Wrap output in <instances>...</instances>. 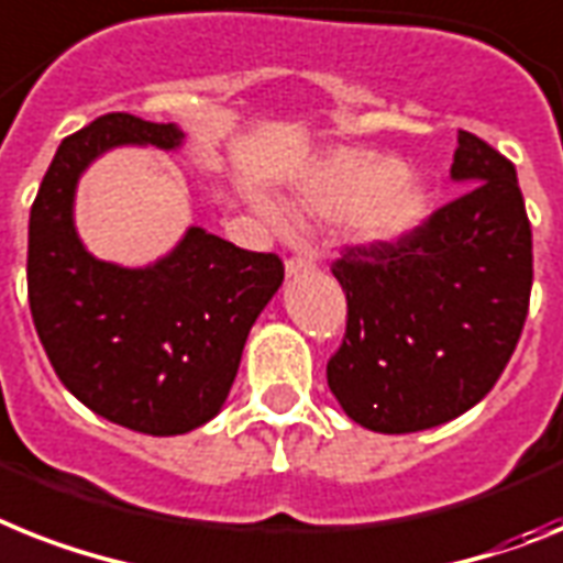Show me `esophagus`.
I'll use <instances>...</instances> for the list:
<instances>
[{
  "label": "esophagus",
  "mask_w": 563,
  "mask_h": 563,
  "mask_svg": "<svg viewBox=\"0 0 563 563\" xmlns=\"http://www.w3.org/2000/svg\"><path fill=\"white\" fill-rule=\"evenodd\" d=\"M313 267H316V264H313V258H310V255H290V258H287V264H285L287 276H301V273H310Z\"/></svg>",
  "instance_id": "esophagus-1"
}]
</instances>
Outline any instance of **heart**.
<instances>
[{"mask_svg":"<svg viewBox=\"0 0 563 563\" xmlns=\"http://www.w3.org/2000/svg\"><path fill=\"white\" fill-rule=\"evenodd\" d=\"M305 203L333 221L351 218V230L365 244H388L426 218L429 192L397 157L376 152H342L316 172L305 187ZM273 224H285L276 203H262Z\"/></svg>","mask_w":563,"mask_h":563,"instance_id":"heart-1","label":"heart"}]
</instances>
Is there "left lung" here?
<instances>
[{
    "mask_svg": "<svg viewBox=\"0 0 563 563\" xmlns=\"http://www.w3.org/2000/svg\"><path fill=\"white\" fill-rule=\"evenodd\" d=\"M452 178L463 195L408 235L331 264L347 322L328 385L371 431L411 434L477 406L527 322L532 227L512 161L457 132Z\"/></svg>",
    "mask_w": 563,
    "mask_h": 563,
    "instance_id": "8db88e82",
    "label": "left lung"
}]
</instances>
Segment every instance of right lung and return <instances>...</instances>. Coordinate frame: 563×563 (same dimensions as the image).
<instances>
[{
    "label": "right lung",
    "instance_id": "right-lung-1",
    "mask_svg": "<svg viewBox=\"0 0 563 563\" xmlns=\"http://www.w3.org/2000/svg\"><path fill=\"white\" fill-rule=\"evenodd\" d=\"M172 123L111 111L59 143L27 224V301L59 383L123 429L172 438L221 411L241 351L285 282L276 253L192 227L143 271L97 262L74 230L77 178L123 143L175 148Z\"/></svg>",
    "mask_w": 563,
    "mask_h": 563
}]
</instances>
